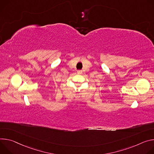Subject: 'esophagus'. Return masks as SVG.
<instances>
[{"instance_id":"1","label":"esophagus","mask_w":154,"mask_h":154,"mask_svg":"<svg viewBox=\"0 0 154 154\" xmlns=\"http://www.w3.org/2000/svg\"><path fill=\"white\" fill-rule=\"evenodd\" d=\"M77 73H78V75H81V74H82V71H81V70H78V71L77 72Z\"/></svg>"}]
</instances>
